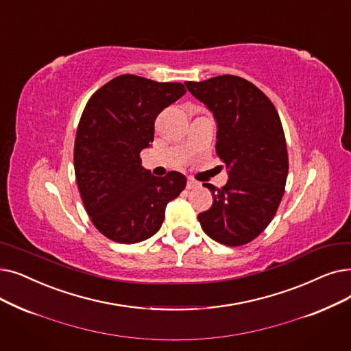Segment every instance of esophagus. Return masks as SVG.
I'll return each mask as SVG.
<instances>
[{"label": "esophagus", "instance_id": "obj_1", "mask_svg": "<svg viewBox=\"0 0 351 351\" xmlns=\"http://www.w3.org/2000/svg\"><path fill=\"white\" fill-rule=\"evenodd\" d=\"M196 186H199V182H196L195 179L189 178V179H188V184H186V188H188V189H195Z\"/></svg>", "mask_w": 351, "mask_h": 351}]
</instances>
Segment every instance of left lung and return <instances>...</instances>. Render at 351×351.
Segmentation results:
<instances>
[{
  "instance_id": "8db88e82",
  "label": "left lung",
  "mask_w": 351,
  "mask_h": 351,
  "mask_svg": "<svg viewBox=\"0 0 351 351\" xmlns=\"http://www.w3.org/2000/svg\"><path fill=\"white\" fill-rule=\"evenodd\" d=\"M185 84L215 116L217 155L230 169L221 189L204 184L213 202L197 219L213 241L245 245L272 221L285 191L288 152L281 119L263 91L238 75Z\"/></svg>"
}]
</instances>
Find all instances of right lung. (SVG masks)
Returning a JSON list of instances; mask_svg holds the SVG:
<instances>
[{
	"instance_id": "obj_1",
	"label": "right lung",
	"mask_w": 351,
	"mask_h": 351,
	"mask_svg": "<svg viewBox=\"0 0 351 351\" xmlns=\"http://www.w3.org/2000/svg\"><path fill=\"white\" fill-rule=\"evenodd\" d=\"M185 93L182 83L121 74L88 99L75 133L74 173L87 215L106 238L136 243L155 235L167 202L185 189L184 175L154 176L141 159L158 114Z\"/></svg>"
}]
</instances>
